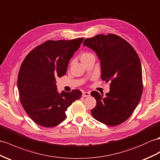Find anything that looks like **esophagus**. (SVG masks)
Instances as JSON below:
<instances>
[{
    "instance_id": "obj_1",
    "label": "esophagus",
    "mask_w": 160,
    "mask_h": 160,
    "mask_svg": "<svg viewBox=\"0 0 160 160\" xmlns=\"http://www.w3.org/2000/svg\"><path fill=\"white\" fill-rule=\"evenodd\" d=\"M89 96H90V92H83V93H82V96L83 97H89Z\"/></svg>"
}]
</instances>
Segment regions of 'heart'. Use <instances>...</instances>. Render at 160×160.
Wrapping results in <instances>:
<instances>
[{
  "label": "heart",
  "instance_id": "obj_1",
  "mask_svg": "<svg viewBox=\"0 0 160 160\" xmlns=\"http://www.w3.org/2000/svg\"><path fill=\"white\" fill-rule=\"evenodd\" d=\"M92 56H93L91 53H89V52H83V53H81V55L80 56L81 58V62H83L84 60H86L88 58H89Z\"/></svg>",
  "mask_w": 160,
  "mask_h": 160
}]
</instances>
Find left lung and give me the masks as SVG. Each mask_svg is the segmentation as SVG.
Segmentation results:
<instances>
[{
    "label": "left lung",
    "instance_id": "1",
    "mask_svg": "<svg viewBox=\"0 0 160 160\" xmlns=\"http://www.w3.org/2000/svg\"><path fill=\"white\" fill-rule=\"evenodd\" d=\"M83 45L94 51L100 60L101 79L111 81L110 91L105 96L92 92L96 100L92 115L106 125L118 126L130 118L141 98L142 75L139 57L129 42L112 34L86 38Z\"/></svg>",
    "mask_w": 160,
    "mask_h": 160
}]
</instances>
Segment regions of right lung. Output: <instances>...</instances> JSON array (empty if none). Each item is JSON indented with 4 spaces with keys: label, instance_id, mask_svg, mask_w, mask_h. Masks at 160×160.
I'll list each match as a JSON object with an SVG mask.
<instances>
[{
    "label": "right lung",
    "instance_id": "obj_1",
    "mask_svg": "<svg viewBox=\"0 0 160 160\" xmlns=\"http://www.w3.org/2000/svg\"><path fill=\"white\" fill-rule=\"evenodd\" d=\"M83 38L70 41H48L37 47L23 61L18 77L20 102L38 125L54 127L67 118L65 111L82 93L58 92L56 79L64 75L70 60Z\"/></svg>",
    "mask_w": 160,
    "mask_h": 160
}]
</instances>
